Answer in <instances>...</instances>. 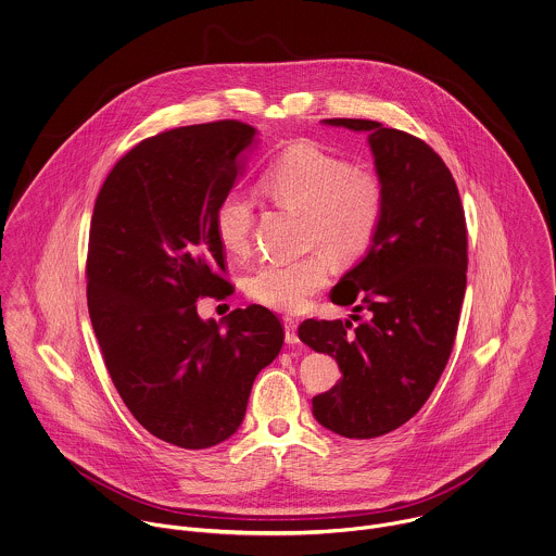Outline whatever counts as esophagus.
<instances>
[{
	"mask_svg": "<svg viewBox=\"0 0 556 556\" xmlns=\"http://www.w3.org/2000/svg\"><path fill=\"white\" fill-rule=\"evenodd\" d=\"M283 328H286V343L296 345V343H299V332H296L299 324H296V319L286 317V319H283Z\"/></svg>",
	"mask_w": 556,
	"mask_h": 556,
	"instance_id": "esophagus-1",
	"label": "esophagus"
}]
</instances>
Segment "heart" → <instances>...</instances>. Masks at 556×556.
I'll use <instances>...</instances> for the list:
<instances>
[{"label":"heart","instance_id":"obj_1","mask_svg":"<svg viewBox=\"0 0 556 556\" xmlns=\"http://www.w3.org/2000/svg\"><path fill=\"white\" fill-rule=\"evenodd\" d=\"M262 191L305 219V243L324 249L337 262H354L369 251L386 206L381 179L363 166H352L313 142L283 149L264 170ZM253 202L243 193L226 195L215 211V232L232 255L251 245ZM328 264L321 253L292 262H264L248 277L249 299L264 307L299 313L326 286Z\"/></svg>","mask_w":556,"mask_h":556}]
</instances>
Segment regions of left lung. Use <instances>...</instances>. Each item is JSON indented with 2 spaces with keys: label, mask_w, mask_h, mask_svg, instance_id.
Listing matches in <instances>:
<instances>
[{
  "label": "left lung",
  "mask_w": 556,
  "mask_h": 556,
  "mask_svg": "<svg viewBox=\"0 0 556 556\" xmlns=\"http://www.w3.org/2000/svg\"><path fill=\"white\" fill-rule=\"evenodd\" d=\"M369 134L386 206L367 255L332 288L365 319H305L299 337L343 377L313 396L315 420L341 437L403 427L429 401L452 354L467 286V226L458 187L431 147L369 119H324ZM354 321L361 315H352Z\"/></svg>",
  "instance_id": "1"
}]
</instances>
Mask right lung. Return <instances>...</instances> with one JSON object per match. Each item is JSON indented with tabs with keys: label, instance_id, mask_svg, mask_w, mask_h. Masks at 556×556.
I'll return each mask as SVG.
<instances>
[{
	"label": "right lung",
	"instance_id": "add662e5",
	"mask_svg": "<svg viewBox=\"0 0 556 556\" xmlns=\"http://www.w3.org/2000/svg\"><path fill=\"white\" fill-rule=\"evenodd\" d=\"M255 127L186 125L138 142L93 206L87 307L104 365L131 416L157 439L202 450L232 437L283 326L262 305L222 321L195 301L235 292L215 211L245 168Z\"/></svg>",
	"mask_w": 556,
	"mask_h": 556
}]
</instances>
